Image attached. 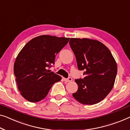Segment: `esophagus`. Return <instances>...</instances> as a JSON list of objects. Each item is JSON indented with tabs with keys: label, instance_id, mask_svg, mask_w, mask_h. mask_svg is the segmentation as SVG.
Listing matches in <instances>:
<instances>
[{
	"label": "esophagus",
	"instance_id": "34e87169",
	"mask_svg": "<svg viewBox=\"0 0 130 130\" xmlns=\"http://www.w3.org/2000/svg\"><path fill=\"white\" fill-rule=\"evenodd\" d=\"M63 80L65 81V82H71V81L72 80V77H69V78H67V79L63 77Z\"/></svg>",
	"mask_w": 130,
	"mask_h": 130
}]
</instances>
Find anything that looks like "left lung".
Masks as SVG:
<instances>
[{
	"label": "left lung",
	"mask_w": 130,
	"mask_h": 130,
	"mask_svg": "<svg viewBox=\"0 0 130 130\" xmlns=\"http://www.w3.org/2000/svg\"><path fill=\"white\" fill-rule=\"evenodd\" d=\"M69 45L84 78L75 82L78 86L72 94L82 104L92 105L103 100L113 88L117 66L108 48L98 40L71 38Z\"/></svg>",
	"instance_id": "8db88e82"
}]
</instances>
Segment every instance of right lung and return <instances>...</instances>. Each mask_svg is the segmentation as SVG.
Here are the masks:
<instances>
[{
  "label": "right lung",
  "mask_w": 130,
  "mask_h": 130,
  "mask_svg": "<svg viewBox=\"0 0 130 130\" xmlns=\"http://www.w3.org/2000/svg\"><path fill=\"white\" fill-rule=\"evenodd\" d=\"M69 38L42 35L31 40L16 57L14 73L20 94L35 103L45 98L53 85L61 77L48 67L54 64L55 56L67 45Z\"/></svg>",
  "instance_id": "add662e5"
}]
</instances>
